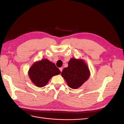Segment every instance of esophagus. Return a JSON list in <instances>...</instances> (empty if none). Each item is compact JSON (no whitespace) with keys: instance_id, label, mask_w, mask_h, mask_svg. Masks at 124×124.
Masks as SVG:
<instances>
[{"instance_id":"obj_1","label":"esophagus","mask_w":124,"mask_h":124,"mask_svg":"<svg viewBox=\"0 0 124 124\" xmlns=\"http://www.w3.org/2000/svg\"><path fill=\"white\" fill-rule=\"evenodd\" d=\"M59 70H60V71H61V72H62V67H61V68H59Z\"/></svg>"}]
</instances>
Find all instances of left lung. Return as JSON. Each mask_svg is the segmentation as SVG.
I'll list each match as a JSON object with an SVG mask.
<instances>
[{"label":"left lung","instance_id":"left-lung-1","mask_svg":"<svg viewBox=\"0 0 124 124\" xmlns=\"http://www.w3.org/2000/svg\"><path fill=\"white\" fill-rule=\"evenodd\" d=\"M90 71L84 60L71 58L68 66L65 68L61 75L66 80L69 87L77 89L87 81L90 76Z\"/></svg>","mask_w":124,"mask_h":124}]
</instances>
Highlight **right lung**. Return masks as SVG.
Listing matches in <instances>:
<instances>
[{"label":"right lung","mask_w":124,"mask_h":124,"mask_svg":"<svg viewBox=\"0 0 124 124\" xmlns=\"http://www.w3.org/2000/svg\"><path fill=\"white\" fill-rule=\"evenodd\" d=\"M53 62L43 59L33 63L28 71V76L32 83L37 87L46 86L53 76L61 73Z\"/></svg>","instance_id":"right-lung-1"}]
</instances>
